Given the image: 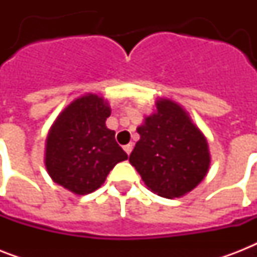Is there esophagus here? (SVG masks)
Masks as SVG:
<instances>
[{
	"label": "esophagus",
	"instance_id": "obj_1",
	"mask_svg": "<svg viewBox=\"0 0 257 257\" xmlns=\"http://www.w3.org/2000/svg\"><path fill=\"white\" fill-rule=\"evenodd\" d=\"M132 149H133V144H128V145H125V147H124V151L126 152V155H131Z\"/></svg>",
	"mask_w": 257,
	"mask_h": 257
}]
</instances>
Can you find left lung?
<instances>
[{
    "label": "left lung",
    "mask_w": 257,
    "mask_h": 257,
    "mask_svg": "<svg viewBox=\"0 0 257 257\" xmlns=\"http://www.w3.org/2000/svg\"><path fill=\"white\" fill-rule=\"evenodd\" d=\"M140 140L129 163L151 192L175 199L196 188L211 164L208 141L189 113L169 98H159L156 110L137 126Z\"/></svg>",
    "instance_id": "left-lung-1"
}]
</instances>
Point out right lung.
Instances as JSON below:
<instances>
[{"label": "right lung", "mask_w": 257, "mask_h": 257, "mask_svg": "<svg viewBox=\"0 0 257 257\" xmlns=\"http://www.w3.org/2000/svg\"><path fill=\"white\" fill-rule=\"evenodd\" d=\"M110 106L104 97L86 93L73 100L52 125L45 144V167L54 183L74 195H88L128 155L106 128Z\"/></svg>", "instance_id": "add662e5"}]
</instances>
